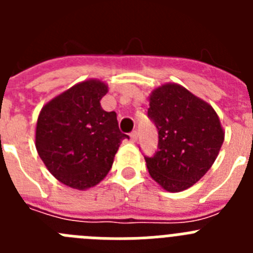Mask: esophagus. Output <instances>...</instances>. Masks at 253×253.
<instances>
[{
    "label": "esophagus",
    "mask_w": 253,
    "mask_h": 253,
    "mask_svg": "<svg viewBox=\"0 0 253 253\" xmlns=\"http://www.w3.org/2000/svg\"><path fill=\"white\" fill-rule=\"evenodd\" d=\"M130 140L131 142H137L138 140V131L134 130L130 133Z\"/></svg>",
    "instance_id": "esophagus-1"
}]
</instances>
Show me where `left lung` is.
Instances as JSON below:
<instances>
[{
    "label": "left lung",
    "instance_id": "obj_1",
    "mask_svg": "<svg viewBox=\"0 0 253 253\" xmlns=\"http://www.w3.org/2000/svg\"><path fill=\"white\" fill-rule=\"evenodd\" d=\"M148 118L158 130V147L144 156L149 175L177 193L198 182L211 167L224 140L214 109L176 84L158 87L149 97Z\"/></svg>",
    "mask_w": 253,
    "mask_h": 253
}]
</instances>
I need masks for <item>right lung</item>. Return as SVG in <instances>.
I'll return each instance as SVG.
<instances>
[{
    "instance_id": "add662e5",
    "label": "right lung",
    "mask_w": 253,
    "mask_h": 253,
    "mask_svg": "<svg viewBox=\"0 0 253 253\" xmlns=\"http://www.w3.org/2000/svg\"><path fill=\"white\" fill-rule=\"evenodd\" d=\"M104 82L90 80L71 87L42 109L35 146L51 175L78 190L95 186L107 175L123 139L115 111L102 110Z\"/></svg>"
}]
</instances>
